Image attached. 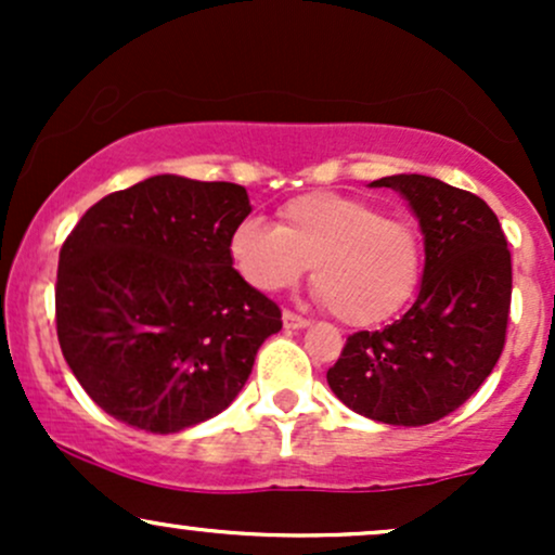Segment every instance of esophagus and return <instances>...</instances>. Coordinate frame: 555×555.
<instances>
[{
    "label": "esophagus",
    "mask_w": 555,
    "mask_h": 555,
    "mask_svg": "<svg viewBox=\"0 0 555 555\" xmlns=\"http://www.w3.org/2000/svg\"><path fill=\"white\" fill-rule=\"evenodd\" d=\"M282 321H284V328H308V326H310L308 318H302V315L292 313V310H284V313H282Z\"/></svg>",
    "instance_id": "esophagus-1"
}]
</instances>
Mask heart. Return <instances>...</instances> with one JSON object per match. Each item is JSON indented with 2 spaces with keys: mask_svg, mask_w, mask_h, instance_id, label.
I'll return each instance as SVG.
<instances>
[{
  "mask_svg": "<svg viewBox=\"0 0 555 555\" xmlns=\"http://www.w3.org/2000/svg\"><path fill=\"white\" fill-rule=\"evenodd\" d=\"M229 253L245 282L260 292L289 289L313 269L318 299L349 326H375L397 315L423 273V245L410 221L334 193L292 197L279 208L276 229L242 221Z\"/></svg>",
  "mask_w": 555,
  "mask_h": 555,
  "instance_id": "heart-1",
  "label": "heart"
}]
</instances>
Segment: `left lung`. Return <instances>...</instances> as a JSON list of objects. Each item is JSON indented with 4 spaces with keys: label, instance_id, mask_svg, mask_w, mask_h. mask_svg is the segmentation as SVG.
<instances>
[{
    "label": "left lung",
    "instance_id": "left-lung-1",
    "mask_svg": "<svg viewBox=\"0 0 555 555\" xmlns=\"http://www.w3.org/2000/svg\"><path fill=\"white\" fill-rule=\"evenodd\" d=\"M425 234V271L410 310L358 331L328 367L349 410L388 425H428L462 406L499 362L512 308V253L482 197L436 177L393 175Z\"/></svg>",
    "mask_w": 555,
    "mask_h": 555
}]
</instances>
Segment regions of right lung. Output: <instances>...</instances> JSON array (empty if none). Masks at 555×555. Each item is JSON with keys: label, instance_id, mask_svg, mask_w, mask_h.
Here are the masks:
<instances>
[{"label": "right lung", "instance_id": "obj_1", "mask_svg": "<svg viewBox=\"0 0 555 555\" xmlns=\"http://www.w3.org/2000/svg\"><path fill=\"white\" fill-rule=\"evenodd\" d=\"M242 184L158 175L101 197L67 234L56 336L106 415L177 433L219 415L282 328L279 305L232 269Z\"/></svg>", "mask_w": 555, "mask_h": 555}]
</instances>
